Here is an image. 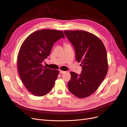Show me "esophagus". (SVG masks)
Returning <instances> with one entry per match:
<instances>
[{"label":"esophagus","mask_w":127,"mask_h":127,"mask_svg":"<svg viewBox=\"0 0 127 127\" xmlns=\"http://www.w3.org/2000/svg\"><path fill=\"white\" fill-rule=\"evenodd\" d=\"M65 72H66V71H62V70L60 71V73H61V74H64V73H65Z\"/></svg>","instance_id":"obj_1"}]
</instances>
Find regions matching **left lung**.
<instances>
[{"instance_id":"1","label":"left lung","mask_w":127,"mask_h":127,"mask_svg":"<svg viewBox=\"0 0 127 127\" xmlns=\"http://www.w3.org/2000/svg\"><path fill=\"white\" fill-rule=\"evenodd\" d=\"M64 32L74 47L76 60L82 65L80 75L70 73L68 90L77 97H87L96 90L107 74L105 47L102 40L91 32L83 31H64Z\"/></svg>"}]
</instances>
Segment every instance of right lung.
Instances as JSON below:
<instances>
[{
  "mask_svg": "<svg viewBox=\"0 0 127 127\" xmlns=\"http://www.w3.org/2000/svg\"><path fill=\"white\" fill-rule=\"evenodd\" d=\"M61 38H65L62 31L39 30L28 36L20 46L17 57L19 74L26 88L36 96L47 95L58 78L59 71L44 67L42 62Z\"/></svg>",
  "mask_w": 127,
  "mask_h": 127,
  "instance_id": "1",
  "label": "right lung"
}]
</instances>
